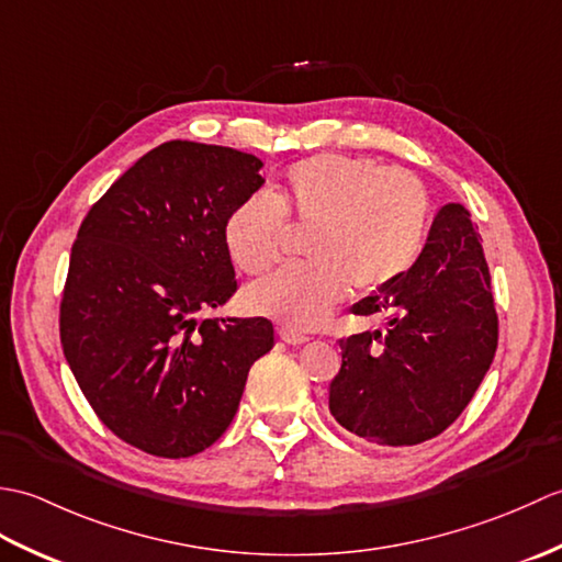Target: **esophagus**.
<instances>
[{"mask_svg":"<svg viewBox=\"0 0 562 562\" xmlns=\"http://www.w3.org/2000/svg\"><path fill=\"white\" fill-rule=\"evenodd\" d=\"M280 333V338L288 342V345H304V342H308V338L306 336H302V333H296V330H292V328H280L278 330Z\"/></svg>","mask_w":562,"mask_h":562,"instance_id":"34e87169","label":"esophagus"}]
</instances>
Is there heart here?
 Listing matches in <instances>:
<instances>
[{
  "mask_svg": "<svg viewBox=\"0 0 562 562\" xmlns=\"http://www.w3.org/2000/svg\"><path fill=\"white\" fill-rule=\"evenodd\" d=\"M284 216L312 229L308 266L282 270L246 292L250 312L294 330H312L357 294L393 288L420 254L429 195L420 178L372 159L316 154L292 164L274 200L254 193L229 212L224 244L236 268L268 272L282 256Z\"/></svg>",
  "mask_w": 562,
  "mask_h": 562,
  "instance_id": "1",
  "label": "heart"
}]
</instances>
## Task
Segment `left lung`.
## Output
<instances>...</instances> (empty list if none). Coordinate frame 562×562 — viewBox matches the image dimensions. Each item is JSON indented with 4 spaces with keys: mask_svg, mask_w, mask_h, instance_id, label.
<instances>
[{
    "mask_svg": "<svg viewBox=\"0 0 562 562\" xmlns=\"http://www.w3.org/2000/svg\"><path fill=\"white\" fill-rule=\"evenodd\" d=\"M386 328L340 340L330 415L381 447H413L457 420L497 350L491 270L471 214L441 207L403 278L352 306Z\"/></svg>",
    "mask_w": 562,
    "mask_h": 562,
    "instance_id": "1",
    "label": "left lung"
}]
</instances>
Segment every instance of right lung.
I'll return each instance as SVG.
<instances>
[{
  "label": "right lung",
  "instance_id": "add662e5",
  "mask_svg": "<svg viewBox=\"0 0 562 562\" xmlns=\"http://www.w3.org/2000/svg\"><path fill=\"white\" fill-rule=\"evenodd\" d=\"M254 154L164 142L105 190L71 246L59 340L101 423L186 459L232 425L268 318H200L236 292L224 222L266 183Z\"/></svg>",
  "mask_w": 562,
  "mask_h": 562
}]
</instances>
